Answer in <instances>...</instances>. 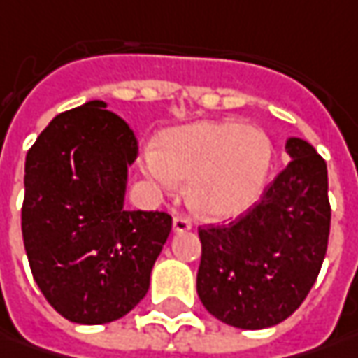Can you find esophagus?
<instances>
[{"label": "esophagus", "instance_id": "1", "mask_svg": "<svg viewBox=\"0 0 358 358\" xmlns=\"http://www.w3.org/2000/svg\"><path fill=\"white\" fill-rule=\"evenodd\" d=\"M188 229H192V222L188 217L176 216L172 220V231L174 234H182V231H188Z\"/></svg>", "mask_w": 358, "mask_h": 358}]
</instances>
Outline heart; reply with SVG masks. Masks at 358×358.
<instances>
[{
	"label": "heart",
	"instance_id": "1",
	"mask_svg": "<svg viewBox=\"0 0 358 358\" xmlns=\"http://www.w3.org/2000/svg\"><path fill=\"white\" fill-rule=\"evenodd\" d=\"M273 146L264 130L238 120H198L162 132L144 172L160 190L188 184L196 216L228 222L248 212L264 192Z\"/></svg>",
	"mask_w": 358,
	"mask_h": 358
}]
</instances>
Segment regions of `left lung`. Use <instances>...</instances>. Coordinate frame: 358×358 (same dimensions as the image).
<instances>
[{
	"mask_svg": "<svg viewBox=\"0 0 358 358\" xmlns=\"http://www.w3.org/2000/svg\"><path fill=\"white\" fill-rule=\"evenodd\" d=\"M291 162L262 200L229 226L200 228L196 289L222 323L257 331L285 321L307 297L325 259L331 206L327 164L291 136Z\"/></svg>",
	"mask_w": 358,
	"mask_h": 358,
	"instance_id": "obj_1",
	"label": "left lung"
}]
</instances>
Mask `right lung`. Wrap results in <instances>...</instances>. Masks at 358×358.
<instances>
[{
	"label": "right lung",
	"mask_w": 358,
	"mask_h": 358,
	"mask_svg": "<svg viewBox=\"0 0 358 358\" xmlns=\"http://www.w3.org/2000/svg\"><path fill=\"white\" fill-rule=\"evenodd\" d=\"M136 148L129 124L89 101L57 115L25 158L27 259L45 299L73 323L103 325L134 309L172 229L164 212L124 208Z\"/></svg>",
	"instance_id": "1"
}]
</instances>
